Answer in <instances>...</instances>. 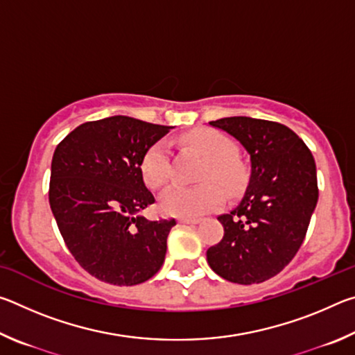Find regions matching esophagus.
<instances>
[{"instance_id": "34e87169", "label": "esophagus", "mask_w": 355, "mask_h": 355, "mask_svg": "<svg viewBox=\"0 0 355 355\" xmlns=\"http://www.w3.org/2000/svg\"><path fill=\"white\" fill-rule=\"evenodd\" d=\"M178 222H180V224H199L200 219H197V218H180Z\"/></svg>"}]
</instances>
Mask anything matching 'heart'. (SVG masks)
<instances>
[{
  "instance_id": "b5f03b06",
  "label": "heart",
  "mask_w": 355,
  "mask_h": 355,
  "mask_svg": "<svg viewBox=\"0 0 355 355\" xmlns=\"http://www.w3.org/2000/svg\"><path fill=\"white\" fill-rule=\"evenodd\" d=\"M186 142L208 159L203 167L202 180L214 179L228 192H236L243 186L244 171L238 163L236 146L230 137L218 130H197L188 135ZM142 177L152 188H161L172 177L169 146L158 141L144 155L141 163ZM214 181V182H215ZM214 182L197 186H171L159 199V209L175 218H199L224 205L225 197L220 187Z\"/></svg>"
}]
</instances>
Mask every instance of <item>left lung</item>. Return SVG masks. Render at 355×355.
Listing matches in <instances>:
<instances>
[{
	"instance_id": "obj_1",
	"label": "left lung",
	"mask_w": 355,
	"mask_h": 355,
	"mask_svg": "<svg viewBox=\"0 0 355 355\" xmlns=\"http://www.w3.org/2000/svg\"><path fill=\"white\" fill-rule=\"evenodd\" d=\"M209 125L244 147L250 177L238 207L218 218L224 238L207 250V260L228 282L261 284L293 260L307 233L318 202L313 155L277 122L239 116Z\"/></svg>"
}]
</instances>
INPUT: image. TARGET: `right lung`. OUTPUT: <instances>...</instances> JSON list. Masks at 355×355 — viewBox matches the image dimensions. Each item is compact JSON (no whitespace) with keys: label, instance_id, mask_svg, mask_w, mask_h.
Instances as JSON below:
<instances>
[{"label":"right lung","instance_id":"obj_1","mask_svg":"<svg viewBox=\"0 0 355 355\" xmlns=\"http://www.w3.org/2000/svg\"><path fill=\"white\" fill-rule=\"evenodd\" d=\"M173 127L112 116L64 137L51 161L50 207L70 254L95 279L142 284L163 266L175 219L148 220L155 202L141 163Z\"/></svg>","mask_w":355,"mask_h":355}]
</instances>
